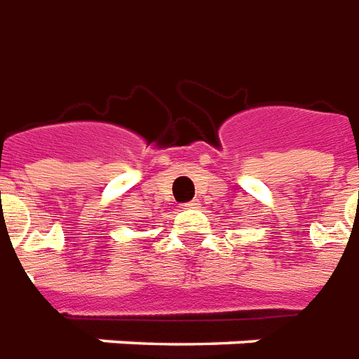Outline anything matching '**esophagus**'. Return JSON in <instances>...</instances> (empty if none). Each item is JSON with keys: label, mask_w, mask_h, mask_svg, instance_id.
Instances as JSON below:
<instances>
[{"label": "esophagus", "mask_w": 359, "mask_h": 359, "mask_svg": "<svg viewBox=\"0 0 359 359\" xmlns=\"http://www.w3.org/2000/svg\"><path fill=\"white\" fill-rule=\"evenodd\" d=\"M197 205H199L197 201H191V203H184V205H182V208H197Z\"/></svg>", "instance_id": "obj_1"}]
</instances>
